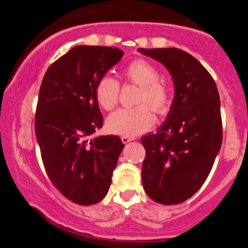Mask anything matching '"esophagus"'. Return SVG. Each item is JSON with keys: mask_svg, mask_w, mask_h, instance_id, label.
Here are the masks:
<instances>
[{"mask_svg": "<svg viewBox=\"0 0 248 248\" xmlns=\"http://www.w3.org/2000/svg\"><path fill=\"white\" fill-rule=\"evenodd\" d=\"M134 137H121V140L123 143H127V142H130L132 140H134Z\"/></svg>", "mask_w": 248, "mask_h": 248, "instance_id": "34e87169", "label": "esophagus"}]
</instances>
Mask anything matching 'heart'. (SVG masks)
Listing matches in <instances>:
<instances>
[{"label":"heart","instance_id":"obj_1","mask_svg":"<svg viewBox=\"0 0 248 248\" xmlns=\"http://www.w3.org/2000/svg\"><path fill=\"white\" fill-rule=\"evenodd\" d=\"M125 82L139 86L133 108H122L115 111L107 120L109 130L122 137H135L148 131L155 123V115H164L169 110L171 103L168 84L159 79L160 74L154 64L145 60H135L121 71ZM121 86L113 78L103 77L98 80L94 94L103 109L109 111L117 106Z\"/></svg>","mask_w":248,"mask_h":248}]
</instances>
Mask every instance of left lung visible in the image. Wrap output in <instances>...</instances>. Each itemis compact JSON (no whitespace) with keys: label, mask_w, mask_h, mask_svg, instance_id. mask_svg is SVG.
<instances>
[{"label":"left lung","mask_w":248,"mask_h":248,"mask_svg":"<svg viewBox=\"0 0 248 248\" xmlns=\"http://www.w3.org/2000/svg\"><path fill=\"white\" fill-rule=\"evenodd\" d=\"M164 64L175 83L167 121L141 139L145 149L142 184L149 198L179 204L201 188L221 147L222 120L218 88L208 70L178 48H139Z\"/></svg>","instance_id":"obj_1"}]
</instances>
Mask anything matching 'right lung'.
I'll list each match as a JSON object with an SVG mask.
<instances>
[{
  "instance_id": "right-lung-1",
  "label": "right lung",
  "mask_w": 248,
  "mask_h": 248,
  "mask_svg": "<svg viewBox=\"0 0 248 248\" xmlns=\"http://www.w3.org/2000/svg\"><path fill=\"white\" fill-rule=\"evenodd\" d=\"M123 54L114 47L77 46L42 81L35 115L42 160L53 185L77 204H96L106 196L124 148L117 135L88 139L104 123L96 83Z\"/></svg>"
}]
</instances>
